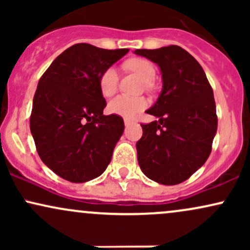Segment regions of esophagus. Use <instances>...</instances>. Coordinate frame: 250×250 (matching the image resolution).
<instances>
[{
  "label": "esophagus",
  "mask_w": 250,
  "mask_h": 250,
  "mask_svg": "<svg viewBox=\"0 0 250 250\" xmlns=\"http://www.w3.org/2000/svg\"><path fill=\"white\" fill-rule=\"evenodd\" d=\"M131 123H133V121H131V120L125 119V127H128V125H130Z\"/></svg>",
  "instance_id": "34e87169"
}]
</instances>
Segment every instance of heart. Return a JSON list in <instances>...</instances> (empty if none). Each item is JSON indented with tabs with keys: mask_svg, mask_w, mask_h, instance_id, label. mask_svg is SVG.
Masks as SVG:
<instances>
[{
	"mask_svg": "<svg viewBox=\"0 0 250 250\" xmlns=\"http://www.w3.org/2000/svg\"><path fill=\"white\" fill-rule=\"evenodd\" d=\"M127 65L137 74L143 82L150 84L156 77V69L150 61L146 59H133L128 61ZM100 91L103 96L109 97L116 93L119 87V71L115 67H108L101 74L99 80ZM147 107V101L142 97H129L119 95L114 97L108 104V110L114 115H119L125 119H133Z\"/></svg>",
	"mask_w": 250,
	"mask_h": 250,
	"instance_id": "b5f03b06",
	"label": "heart"
}]
</instances>
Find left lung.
<instances>
[{
	"mask_svg": "<svg viewBox=\"0 0 250 250\" xmlns=\"http://www.w3.org/2000/svg\"><path fill=\"white\" fill-rule=\"evenodd\" d=\"M135 54L156 63L163 81L159 99L147 110L159 121L141 125L137 161L150 180L177 185L210 155L217 129L213 89L200 63L179 45L137 49Z\"/></svg>",
	"mask_w": 250,
	"mask_h": 250,
	"instance_id": "1",
	"label": "left lung"
}]
</instances>
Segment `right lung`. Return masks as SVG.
<instances>
[{
  "label": "right lung",
  "mask_w": 250,
  "mask_h": 250,
  "mask_svg": "<svg viewBox=\"0 0 250 250\" xmlns=\"http://www.w3.org/2000/svg\"><path fill=\"white\" fill-rule=\"evenodd\" d=\"M129 49L108 50L77 43L60 54L40 79L30 131L39 156L54 173L74 183L100 176L125 130L107 105L99 80Z\"/></svg>",
  "instance_id": "add662e5"
}]
</instances>
